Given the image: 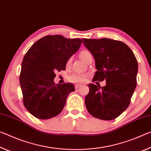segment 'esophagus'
<instances>
[{
	"mask_svg": "<svg viewBox=\"0 0 151 151\" xmlns=\"http://www.w3.org/2000/svg\"><path fill=\"white\" fill-rule=\"evenodd\" d=\"M81 86V85L80 84H76V86H75V88L76 89H78L79 88H80Z\"/></svg>",
	"mask_w": 151,
	"mask_h": 151,
	"instance_id": "obj_1",
	"label": "esophagus"
}]
</instances>
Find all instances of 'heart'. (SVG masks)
<instances>
[{"label": "heart", "instance_id": "obj_1", "mask_svg": "<svg viewBox=\"0 0 151 151\" xmlns=\"http://www.w3.org/2000/svg\"><path fill=\"white\" fill-rule=\"evenodd\" d=\"M80 56L81 59H82L83 61L86 62L89 58L92 57V54L89 51L87 50H83L81 51L80 53ZM71 59L70 58L67 61V65H69L71 63ZM88 78V76L86 75V74H76L74 73L72 74L70 77V79L71 81H73V82H83L86 80V79Z\"/></svg>", "mask_w": 151, "mask_h": 151}]
</instances>
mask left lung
Listing matches in <instances>:
<instances>
[{
    "mask_svg": "<svg viewBox=\"0 0 151 151\" xmlns=\"http://www.w3.org/2000/svg\"><path fill=\"white\" fill-rule=\"evenodd\" d=\"M83 43L95 59L97 71L92 81L106 82L102 88L93 83L88 85L86 108L95 118L114 119L128 107L137 86V58L129 47L120 41L83 39Z\"/></svg>",
    "mask_w": 151,
    "mask_h": 151,
    "instance_id": "obj_1",
    "label": "left lung"
}]
</instances>
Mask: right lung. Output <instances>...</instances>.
<instances>
[{
  "label": "right lung",
  "instance_id": "obj_1",
  "mask_svg": "<svg viewBox=\"0 0 151 151\" xmlns=\"http://www.w3.org/2000/svg\"><path fill=\"white\" fill-rule=\"evenodd\" d=\"M82 42L62 35H47L37 41L24 55L19 81L24 107L33 116L45 120L61 112L68 95L75 90L71 83L55 84L57 71L65 70L67 61Z\"/></svg>",
  "mask_w": 151,
  "mask_h": 151
}]
</instances>
